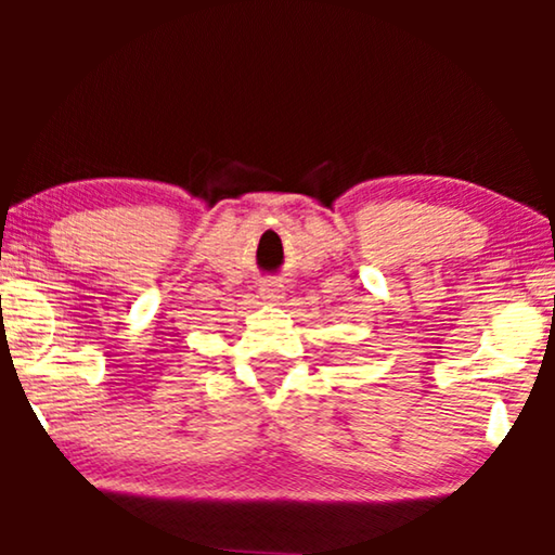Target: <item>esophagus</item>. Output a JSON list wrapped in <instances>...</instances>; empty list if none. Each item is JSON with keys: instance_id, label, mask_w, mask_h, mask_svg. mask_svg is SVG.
I'll return each instance as SVG.
<instances>
[{"instance_id": "esophagus-1", "label": "esophagus", "mask_w": 555, "mask_h": 555, "mask_svg": "<svg viewBox=\"0 0 555 555\" xmlns=\"http://www.w3.org/2000/svg\"><path fill=\"white\" fill-rule=\"evenodd\" d=\"M260 298H262V300H270V302L280 300V298H283V285H280V283H270V280H268V283L260 285Z\"/></svg>"}]
</instances>
